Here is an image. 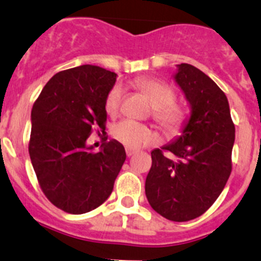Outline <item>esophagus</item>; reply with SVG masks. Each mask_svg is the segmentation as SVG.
I'll use <instances>...</instances> for the list:
<instances>
[{
  "instance_id": "esophagus-1",
  "label": "esophagus",
  "mask_w": 261,
  "mask_h": 261,
  "mask_svg": "<svg viewBox=\"0 0 261 261\" xmlns=\"http://www.w3.org/2000/svg\"><path fill=\"white\" fill-rule=\"evenodd\" d=\"M136 151L134 150V149H128V148H126V154H127V156H131V155H134V154H135Z\"/></svg>"
}]
</instances>
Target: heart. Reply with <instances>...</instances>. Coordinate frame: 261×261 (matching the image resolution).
Masks as SVG:
<instances>
[{
  "mask_svg": "<svg viewBox=\"0 0 261 261\" xmlns=\"http://www.w3.org/2000/svg\"><path fill=\"white\" fill-rule=\"evenodd\" d=\"M138 89L148 98L153 107V117L155 122L167 133H174L182 125L185 118L184 108L174 103L176 93L166 83L155 79H139ZM122 100V88L115 85L106 98V112L116 116ZM113 138L127 148H139L150 143L153 139L151 131L143 123L131 120H123L116 123L112 128Z\"/></svg>",
  "mask_w": 261,
  "mask_h": 261,
  "instance_id": "heart-1",
  "label": "heart"
}]
</instances>
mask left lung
<instances>
[{
	"mask_svg": "<svg viewBox=\"0 0 261 261\" xmlns=\"http://www.w3.org/2000/svg\"><path fill=\"white\" fill-rule=\"evenodd\" d=\"M173 80L190 106L181 134L151 150L145 195L164 218L186 222L205 213L231 174L234 125L221 88L189 63L177 65Z\"/></svg>",
	"mask_w": 261,
	"mask_h": 261,
	"instance_id": "left-lung-1",
	"label": "left lung"
}]
</instances>
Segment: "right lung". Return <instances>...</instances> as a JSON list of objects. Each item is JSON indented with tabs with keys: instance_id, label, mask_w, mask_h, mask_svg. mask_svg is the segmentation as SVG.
Segmentation results:
<instances>
[{
	"instance_id": "obj_1",
	"label": "right lung",
	"mask_w": 261,
	"mask_h": 261,
	"mask_svg": "<svg viewBox=\"0 0 261 261\" xmlns=\"http://www.w3.org/2000/svg\"><path fill=\"white\" fill-rule=\"evenodd\" d=\"M115 72L94 65L65 70L43 88L32 110L29 155L48 200L71 214L102 205L126 159L112 139L94 153L87 140L93 127L105 128L106 98Z\"/></svg>"
}]
</instances>
